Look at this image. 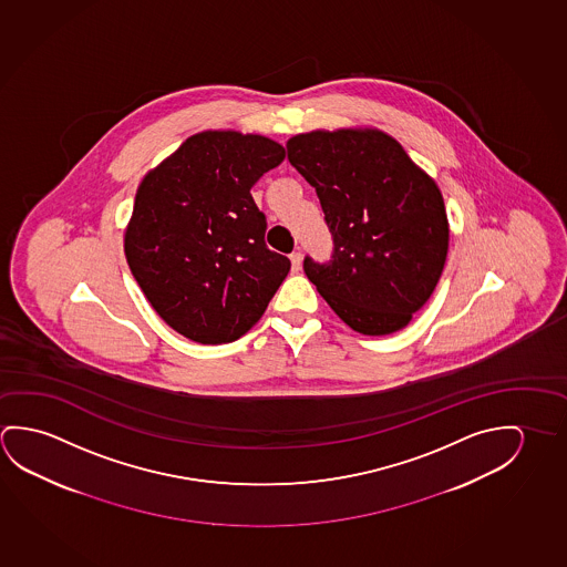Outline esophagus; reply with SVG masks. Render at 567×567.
Masks as SVG:
<instances>
[{
    "mask_svg": "<svg viewBox=\"0 0 567 567\" xmlns=\"http://www.w3.org/2000/svg\"><path fill=\"white\" fill-rule=\"evenodd\" d=\"M289 260H291V270H301V260H303V256H301V252L291 254V256H289Z\"/></svg>",
    "mask_w": 567,
    "mask_h": 567,
    "instance_id": "esophagus-1",
    "label": "esophagus"
}]
</instances>
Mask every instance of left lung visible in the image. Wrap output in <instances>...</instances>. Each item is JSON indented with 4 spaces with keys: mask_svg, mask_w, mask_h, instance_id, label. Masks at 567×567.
Segmentation results:
<instances>
[{
    "mask_svg": "<svg viewBox=\"0 0 567 567\" xmlns=\"http://www.w3.org/2000/svg\"><path fill=\"white\" fill-rule=\"evenodd\" d=\"M288 159L317 190L333 238L331 260L306 256L309 281L354 331L404 329L447 258L437 185L378 130L299 134L288 142Z\"/></svg>",
    "mask_w": 567,
    "mask_h": 567,
    "instance_id": "left-lung-1",
    "label": "left lung"
}]
</instances>
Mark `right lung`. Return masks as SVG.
Here are the masks:
<instances>
[{
  "mask_svg": "<svg viewBox=\"0 0 567 567\" xmlns=\"http://www.w3.org/2000/svg\"><path fill=\"white\" fill-rule=\"evenodd\" d=\"M286 150L264 135L203 132L145 175L127 225V264L165 323L200 344L240 339L288 276L266 246L252 189Z\"/></svg>",
  "mask_w": 567,
  "mask_h": 567,
  "instance_id": "add662e5",
  "label": "right lung"
}]
</instances>
